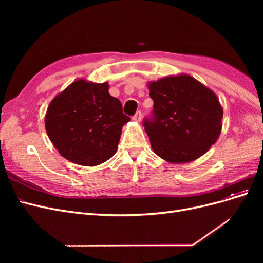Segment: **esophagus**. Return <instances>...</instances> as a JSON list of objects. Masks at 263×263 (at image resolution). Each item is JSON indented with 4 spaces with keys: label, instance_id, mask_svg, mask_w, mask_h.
<instances>
[{
    "label": "esophagus",
    "instance_id": "1",
    "mask_svg": "<svg viewBox=\"0 0 263 263\" xmlns=\"http://www.w3.org/2000/svg\"><path fill=\"white\" fill-rule=\"evenodd\" d=\"M133 119L135 122H140L141 121V112H140V110H138V112L133 116Z\"/></svg>",
    "mask_w": 263,
    "mask_h": 263
}]
</instances>
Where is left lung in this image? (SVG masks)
Returning <instances> with one entry per match:
<instances>
[{"label":"left lung","instance_id":"8db88e82","mask_svg":"<svg viewBox=\"0 0 263 263\" xmlns=\"http://www.w3.org/2000/svg\"><path fill=\"white\" fill-rule=\"evenodd\" d=\"M153 117L144 121L154 153L170 163L203 156L221 132L222 107L217 95L189 74L148 83Z\"/></svg>","mask_w":263,"mask_h":263}]
</instances>
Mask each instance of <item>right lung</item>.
Returning <instances> with one entry per match:
<instances>
[{
    "mask_svg": "<svg viewBox=\"0 0 263 263\" xmlns=\"http://www.w3.org/2000/svg\"><path fill=\"white\" fill-rule=\"evenodd\" d=\"M108 87L107 82L79 79L50 102L46 132L67 160L94 166L115 155L123 126L130 117L123 114L121 102L109 95Z\"/></svg>",
    "mask_w": 263,
    "mask_h": 263,
    "instance_id": "obj_1",
    "label": "right lung"
}]
</instances>
